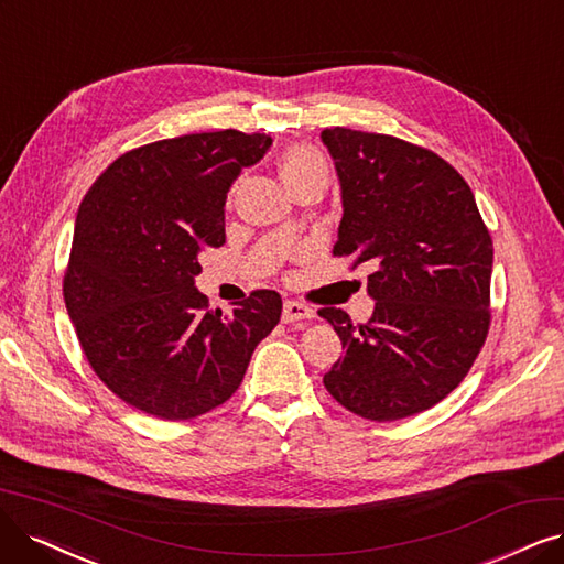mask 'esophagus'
Instances as JSON below:
<instances>
[{
    "mask_svg": "<svg viewBox=\"0 0 564 564\" xmlns=\"http://www.w3.org/2000/svg\"><path fill=\"white\" fill-rule=\"evenodd\" d=\"M314 316H316V311L311 308V306H306V304H302V302L288 300L283 304V323H300V321H308V318H314Z\"/></svg>",
    "mask_w": 564,
    "mask_h": 564,
    "instance_id": "34e87169",
    "label": "esophagus"
}]
</instances>
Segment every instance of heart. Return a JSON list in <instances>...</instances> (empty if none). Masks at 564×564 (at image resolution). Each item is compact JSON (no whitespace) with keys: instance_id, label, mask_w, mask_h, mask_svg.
<instances>
[{"instance_id":"heart-1","label":"heart","mask_w":564,"mask_h":564,"mask_svg":"<svg viewBox=\"0 0 564 564\" xmlns=\"http://www.w3.org/2000/svg\"><path fill=\"white\" fill-rule=\"evenodd\" d=\"M279 170L285 181V185L295 195L308 185H323L329 183V164L325 155L316 149V145L308 143H295L283 151L279 160Z\"/></svg>"}]
</instances>
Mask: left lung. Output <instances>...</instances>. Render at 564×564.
Returning <instances> with one entry per match:
<instances>
[{"label": "left lung", "mask_w": 564, "mask_h": 564, "mask_svg": "<svg viewBox=\"0 0 564 564\" xmlns=\"http://www.w3.org/2000/svg\"><path fill=\"white\" fill-rule=\"evenodd\" d=\"M323 143L341 181L335 243L369 262L367 323L325 306L344 346L323 377L341 406L388 423L442 402L467 377L490 329L492 239L467 181L423 145L348 128Z\"/></svg>", "instance_id": "obj_1"}]
</instances>
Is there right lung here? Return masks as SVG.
Returning <instances> with one entry per match:
<instances>
[{"mask_svg":"<svg viewBox=\"0 0 564 564\" xmlns=\"http://www.w3.org/2000/svg\"><path fill=\"white\" fill-rule=\"evenodd\" d=\"M271 145L239 130L183 134L113 160L83 197L62 281L78 344L116 398L160 421L227 402L281 321L276 290L208 308L202 256L225 243V199Z\"/></svg>","mask_w":564,"mask_h":564,"instance_id":"obj_1","label":"right lung"}]
</instances>
